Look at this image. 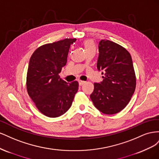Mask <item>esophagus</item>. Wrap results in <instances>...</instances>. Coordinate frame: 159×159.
<instances>
[{
	"label": "esophagus",
	"mask_w": 159,
	"mask_h": 159,
	"mask_svg": "<svg viewBox=\"0 0 159 159\" xmlns=\"http://www.w3.org/2000/svg\"><path fill=\"white\" fill-rule=\"evenodd\" d=\"M85 83V81H81V80H80V81H79V85H84Z\"/></svg>",
	"instance_id": "1"
}]
</instances>
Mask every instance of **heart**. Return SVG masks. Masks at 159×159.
<instances>
[{"label":"heart","mask_w":159,"mask_h":159,"mask_svg":"<svg viewBox=\"0 0 159 159\" xmlns=\"http://www.w3.org/2000/svg\"><path fill=\"white\" fill-rule=\"evenodd\" d=\"M85 48L86 51L90 50V49H95V44L93 40H86L84 43Z\"/></svg>","instance_id":"obj_1"}]
</instances>
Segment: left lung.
Listing matches in <instances>:
<instances>
[{"instance_id": "left-lung-1", "label": "left lung", "mask_w": 159, "mask_h": 159, "mask_svg": "<svg viewBox=\"0 0 159 159\" xmlns=\"http://www.w3.org/2000/svg\"><path fill=\"white\" fill-rule=\"evenodd\" d=\"M97 67L103 80L94 84L90 98L95 107L106 115L119 113L131 100L136 88V75L129 52L117 43L102 40L99 43Z\"/></svg>"}]
</instances>
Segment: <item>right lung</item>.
Segmentation results:
<instances>
[{"instance_id":"add662e5","label":"right lung","mask_w":159,"mask_h":159,"mask_svg":"<svg viewBox=\"0 0 159 159\" xmlns=\"http://www.w3.org/2000/svg\"><path fill=\"white\" fill-rule=\"evenodd\" d=\"M75 40L66 38L42 45L30 59L26 76L28 93L37 109L47 117L64 115L78 90V81L68 84L59 75L66 64L70 44Z\"/></svg>"}]
</instances>
